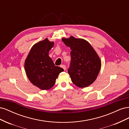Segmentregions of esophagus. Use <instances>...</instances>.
Segmentation results:
<instances>
[{"label": "esophagus", "instance_id": "esophagus-1", "mask_svg": "<svg viewBox=\"0 0 129 129\" xmlns=\"http://www.w3.org/2000/svg\"><path fill=\"white\" fill-rule=\"evenodd\" d=\"M60 67L61 68H63L64 69V71H66V66L64 64H61Z\"/></svg>", "mask_w": 129, "mask_h": 129}]
</instances>
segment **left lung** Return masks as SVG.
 <instances>
[{"mask_svg": "<svg viewBox=\"0 0 129 129\" xmlns=\"http://www.w3.org/2000/svg\"><path fill=\"white\" fill-rule=\"evenodd\" d=\"M62 40L72 50L68 73L73 83L80 88L89 86L95 81L100 71L101 62L98 55L84 39L72 36Z\"/></svg>", "mask_w": 129, "mask_h": 129, "instance_id": "obj_1", "label": "left lung"}]
</instances>
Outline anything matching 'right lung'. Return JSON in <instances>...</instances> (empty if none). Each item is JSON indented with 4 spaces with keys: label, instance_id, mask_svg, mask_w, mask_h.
Listing matches in <instances>:
<instances>
[{
    "label": "right lung",
    "instance_id": "add662e5",
    "mask_svg": "<svg viewBox=\"0 0 129 129\" xmlns=\"http://www.w3.org/2000/svg\"><path fill=\"white\" fill-rule=\"evenodd\" d=\"M54 42L45 39L35 44L31 48L25 62V69L29 81L42 90L51 88L56 79L64 70L55 66L49 55Z\"/></svg>",
    "mask_w": 129,
    "mask_h": 129
}]
</instances>
